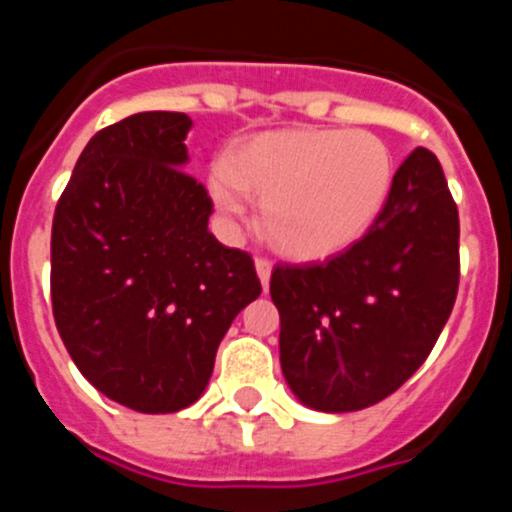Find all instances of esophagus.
I'll list each match as a JSON object with an SVG mask.
<instances>
[{"label":"esophagus","instance_id":"obj_1","mask_svg":"<svg viewBox=\"0 0 512 512\" xmlns=\"http://www.w3.org/2000/svg\"><path fill=\"white\" fill-rule=\"evenodd\" d=\"M256 271H259V279H261V284H264V289L269 287L271 259H266V256H256Z\"/></svg>","mask_w":512,"mask_h":512}]
</instances>
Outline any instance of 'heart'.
Listing matches in <instances>:
<instances>
[{
  "mask_svg": "<svg viewBox=\"0 0 512 512\" xmlns=\"http://www.w3.org/2000/svg\"><path fill=\"white\" fill-rule=\"evenodd\" d=\"M395 161L364 130H279L253 138L228 169H215L212 200L246 215V192L264 202L269 241L295 259L341 253L372 228L392 187Z\"/></svg>",
  "mask_w": 512,
  "mask_h": 512,
  "instance_id": "b5f03b06",
  "label": "heart"
}]
</instances>
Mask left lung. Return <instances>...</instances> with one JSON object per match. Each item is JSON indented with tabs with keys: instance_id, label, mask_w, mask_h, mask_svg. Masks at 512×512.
Segmentation results:
<instances>
[{
	"instance_id": "8db88e82",
	"label": "left lung",
	"mask_w": 512,
	"mask_h": 512,
	"mask_svg": "<svg viewBox=\"0 0 512 512\" xmlns=\"http://www.w3.org/2000/svg\"><path fill=\"white\" fill-rule=\"evenodd\" d=\"M269 292L284 379L305 405L348 413L400 390L459 292V210L438 158L415 148L366 235L325 261L277 264Z\"/></svg>"
}]
</instances>
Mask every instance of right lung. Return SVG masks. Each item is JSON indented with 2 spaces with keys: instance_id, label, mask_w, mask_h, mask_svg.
I'll return each mask as SVG.
<instances>
[{
  "instance_id": "right-lung-1",
  "label": "right lung",
  "mask_w": 512,
  "mask_h": 512,
  "mask_svg": "<svg viewBox=\"0 0 512 512\" xmlns=\"http://www.w3.org/2000/svg\"><path fill=\"white\" fill-rule=\"evenodd\" d=\"M189 128L184 112H138L102 128L53 215L63 346L102 395L138 413L192 405L233 318L261 295L251 253L207 230L210 194L182 169Z\"/></svg>"
}]
</instances>
